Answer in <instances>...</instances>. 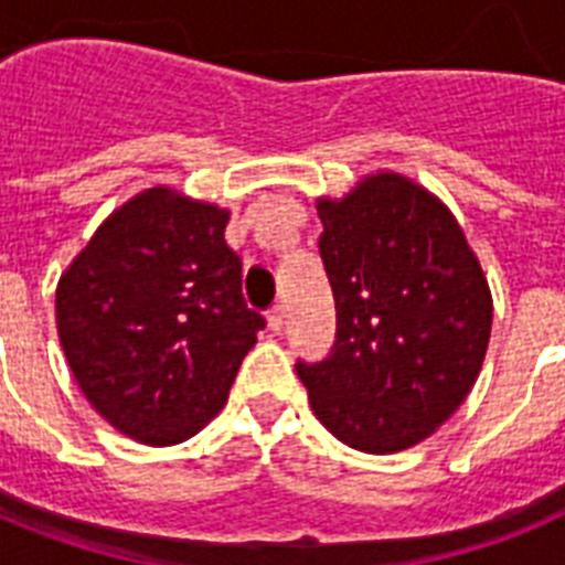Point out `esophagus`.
Wrapping results in <instances>:
<instances>
[{
	"label": "esophagus",
	"mask_w": 565,
	"mask_h": 565,
	"mask_svg": "<svg viewBox=\"0 0 565 565\" xmlns=\"http://www.w3.org/2000/svg\"><path fill=\"white\" fill-rule=\"evenodd\" d=\"M268 328H271L274 333H279L286 328V308L274 306L271 311H268Z\"/></svg>",
	"instance_id": "esophagus-1"
}]
</instances>
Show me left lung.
I'll use <instances>...</instances> for the list:
<instances>
[{"label": "left lung", "mask_w": 565, "mask_h": 565, "mask_svg": "<svg viewBox=\"0 0 565 565\" xmlns=\"http://www.w3.org/2000/svg\"><path fill=\"white\" fill-rule=\"evenodd\" d=\"M319 254L337 342L297 362L311 411L353 450L387 456L430 438L472 391L492 294L452 212L396 172L319 198Z\"/></svg>", "instance_id": "1"}]
</instances>
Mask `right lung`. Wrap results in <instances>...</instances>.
<instances>
[{"label": "right lung", "instance_id": "1", "mask_svg": "<svg viewBox=\"0 0 565 565\" xmlns=\"http://www.w3.org/2000/svg\"><path fill=\"white\" fill-rule=\"evenodd\" d=\"M228 212L169 186L98 226L56 288L70 371L115 430L152 447L201 433L266 319L243 299Z\"/></svg>", "mask_w": 565, "mask_h": 565}]
</instances>
